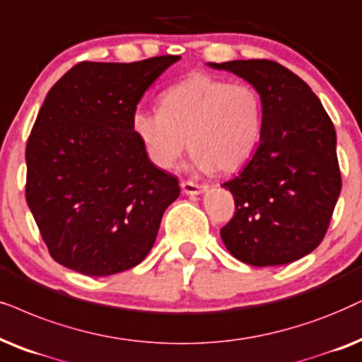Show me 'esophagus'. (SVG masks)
Instances as JSON below:
<instances>
[{
    "label": "esophagus",
    "instance_id": "34e87169",
    "mask_svg": "<svg viewBox=\"0 0 362 362\" xmlns=\"http://www.w3.org/2000/svg\"><path fill=\"white\" fill-rule=\"evenodd\" d=\"M181 189H182V192H185V194L196 196V194H201V192H204L206 186L196 185V182H192V181H182L181 182Z\"/></svg>",
    "mask_w": 362,
    "mask_h": 362
}]
</instances>
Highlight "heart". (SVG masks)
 Masks as SVG:
<instances>
[{
	"label": "heart",
	"mask_w": 362,
	"mask_h": 362,
	"mask_svg": "<svg viewBox=\"0 0 362 362\" xmlns=\"http://www.w3.org/2000/svg\"><path fill=\"white\" fill-rule=\"evenodd\" d=\"M264 128L256 88L194 73L163 93L161 110H138L133 131L149 161L171 170L187 146L191 166L209 173L236 171L255 154Z\"/></svg>",
	"instance_id": "1"
}]
</instances>
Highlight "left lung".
<instances>
[{"label": "left lung", "instance_id": "1", "mask_svg": "<svg viewBox=\"0 0 362 362\" xmlns=\"http://www.w3.org/2000/svg\"><path fill=\"white\" fill-rule=\"evenodd\" d=\"M259 91L264 128L250 163L224 189L236 213L221 229L228 251L251 266H281L316 250L341 192L332 121L311 88L267 59L208 63Z\"/></svg>", "mask_w": 362, "mask_h": 362}]
</instances>
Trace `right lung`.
<instances>
[{
  "label": "right lung",
  "mask_w": 362,
  "mask_h": 362,
  "mask_svg": "<svg viewBox=\"0 0 362 362\" xmlns=\"http://www.w3.org/2000/svg\"><path fill=\"white\" fill-rule=\"evenodd\" d=\"M180 58L83 61L46 95L26 144V201L61 266L111 276L151 251L180 185L149 161L133 115Z\"/></svg>",
  "instance_id": "right-lung-1"
}]
</instances>
